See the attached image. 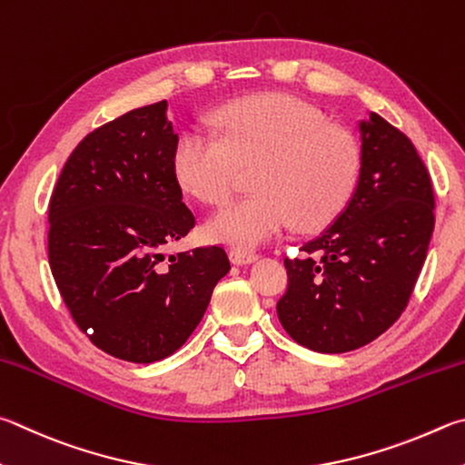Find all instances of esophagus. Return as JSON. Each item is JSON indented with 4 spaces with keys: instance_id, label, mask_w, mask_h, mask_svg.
Returning <instances> with one entry per match:
<instances>
[{
    "instance_id": "34e87169",
    "label": "esophagus",
    "mask_w": 465,
    "mask_h": 465,
    "mask_svg": "<svg viewBox=\"0 0 465 465\" xmlns=\"http://www.w3.org/2000/svg\"><path fill=\"white\" fill-rule=\"evenodd\" d=\"M256 258H258V254L252 250H243V248L230 250V260L233 262V264H250V262H254Z\"/></svg>"
}]
</instances>
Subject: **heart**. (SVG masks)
I'll use <instances>...</instances> for the list:
<instances>
[{
  "label": "heart",
  "instance_id": "heart-1",
  "mask_svg": "<svg viewBox=\"0 0 465 465\" xmlns=\"http://www.w3.org/2000/svg\"><path fill=\"white\" fill-rule=\"evenodd\" d=\"M215 124L222 140L197 125L176 140L173 166L183 189L219 205L230 197L238 166L256 168L254 195L213 213L211 240L254 248L294 223L319 230L350 201L360 173L358 144L317 107L284 93H260L223 105Z\"/></svg>",
  "mask_w": 465,
  "mask_h": 465
}]
</instances>
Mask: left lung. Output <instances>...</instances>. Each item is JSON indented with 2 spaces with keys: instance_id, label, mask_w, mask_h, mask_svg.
Instances as JSON below:
<instances>
[{
  "instance_id": "obj_1",
  "label": "left lung",
  "mask_w": 465,
  "mask_h": 465,
  "mask_svg": "<svg viewBox=\"0 0 465 465\" xmlns=\"http://www.w3.org/2000/svg\"><path fill=\"white\" fill-rule=\"evenodd\" d=\"M360 176L348 205L302 258H284V331L319 353L358 350L407 307L435 225L433 184L412 142L370 112L358 124Z\"/></svg>"
}]
</instances>
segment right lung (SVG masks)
I'll list each match as a JSON object with an SVG mask.
<instances>
[{
    "label": "right lung",
    "instance_id": "obj_1",
    "mask_svg": "<svg viewBox=\"0 0 465 465\" xmlns=\"http://www.w3.org/2000/svg\"><path fill=\"white\" fill-rule=\"evenodd\" d=\"M166 107L132 109L87 134L48 205V262L64 305L93 345L134 364L179 350L230 272L219 246L163 254L195 227Z\"/></svg>",
    "mask_w": 465,
    "mask_h": 465
}]
</instances>
